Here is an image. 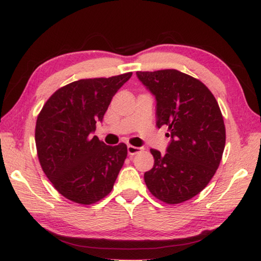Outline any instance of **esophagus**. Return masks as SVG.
<instances>
[{"label":"esophagus","instance_id":"34e87169","mask_svg":"<svg viewBox=\"0 0 261 261\" xmlns=\"http://www.w3.org/2000/svg\"><path fill=\"white\" fill-rule=\"evenodd\" d=\"M140 147H136V146H132V145H127V153H129V155H135V154L141 152Z\"/></svg>","mask_w":261,"mask_h":261}]
</instances>
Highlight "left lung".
Masks as SVG:
<instances>
[{
	"label": "left lung",
	"mask_w": 261,
	"mask_h": 261,
	"mask_svg": "<svg viewBox=\"0 0 261 261\" xmlns=\"http://www.w3.org/2000/svg\"><path fill=\"white\" fill-rule=\"evenodd\" d=\"M156 99V126L167 125V153L151 149L154 166L144 175L154 197L179 204L206 188L219 168L226 127L219 103L199 79L175 69L137 71Z\"/></svg>",
	"instance_id": "1"
}]
</instances>
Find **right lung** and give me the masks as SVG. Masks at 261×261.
<instances>
[{"mask_svg": "<svg viewBox=\"0 0 261 261\" xmlns=\"http://www.w3.org/2000/svg\"><path fill=\"white\" fill-rule=\"evenodd\" d=\"M132 72L90 78L61 87L35 124L39 162L53 187L73 202L91 205L110 193L127 155L124 143L108 146L92 136L115 93Z\"/></svg>", "mask_w": 261, "mask_h": 261, "instance_id": "right-lung-1", "label": "right lung"}]
</instances>
